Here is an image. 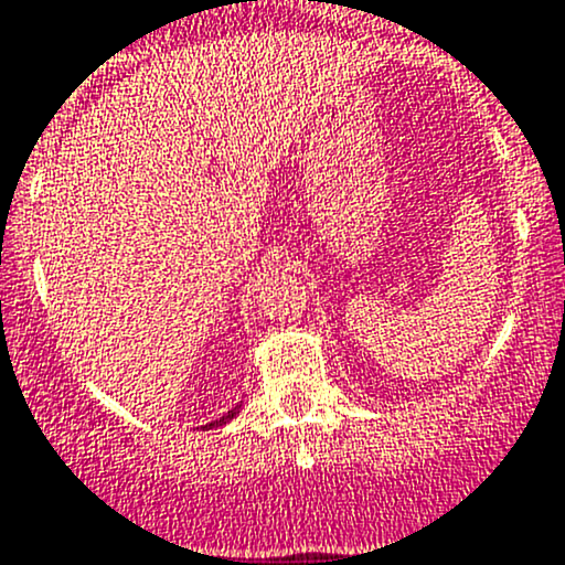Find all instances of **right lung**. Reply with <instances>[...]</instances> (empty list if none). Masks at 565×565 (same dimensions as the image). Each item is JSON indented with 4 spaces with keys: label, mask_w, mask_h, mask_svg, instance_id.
<instances>
[{
    "label": "right lung",
    "mask_w": 565,
    "mask_h": 565,
    "mask_svg": "<svg viewBox=\"0 0 565 565\" xmlns=\"http://www.w3.org/2000/svg\"><path fill=\"white\" fill-rule=\"evenodd\" d=\"M237 411H239V408H234V411H230V414H226V416H221V419H215V422H211V424H207V427H211V429H213V427H218V424H226V422H230V419H234V416H237ZM207 427H205V429H207Z\"/></svg>",
    "instance_id": "obj_1"
}]
</instances>
